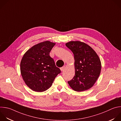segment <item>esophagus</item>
<instances>
[{"mask_svg": "<svg viewBox=\"0 0 121 121\" xmlns=\"http://www.w3.org/2000/svg\"><path fill=\"white\" fill-rule=\"evenodd\" d=\"M65 66H63V67H61V68H60V70H61V71H64V70L65 69Z\"/></svg>", "mask_w": 121, "mask_h": 121, "instance_id": "34e87169", "label": "esophagus"}]
</instances>
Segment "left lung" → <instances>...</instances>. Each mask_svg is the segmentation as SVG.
Segmentation results:
<instances>
[{
  "mask_svg": "<svg viewBox=\"0 0 121 121\" xmlns=\"http://www.w3.org/2000/svg\"><path fill=\"white\" fill-rule=\"evenodd\" d=\"M66 46L73 54L75 75L68 82L77 92L87 90L94 85L101 73V62L95 51L85 43L70 41Z\"/></svg>",
  "mask_w": 121,
  "mask_h": 121,
  "instance_id": "8db88e82",
  "label": "left lung"
}]
</instances>
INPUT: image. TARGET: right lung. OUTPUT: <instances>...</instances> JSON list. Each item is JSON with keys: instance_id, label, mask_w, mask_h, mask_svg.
Masks as SVG:
<instances>
[{"instance_id": "obj_1", "label": "right lung", "mask_w": 121, "mask_h": 121, "mask_svg": "<svg viewBox=\"0 0 121 121\" xmlns=\"http://www.w3.org/2000/svg\"><path fill=\"white\" fill-rule=\"evenodd\" d=\"M55 45L49 41L36 44L25 53L21 59V75L26 86L34 91L42 92L49 89L61 73L49 55Z\"/></svg>"}]
</instances>
